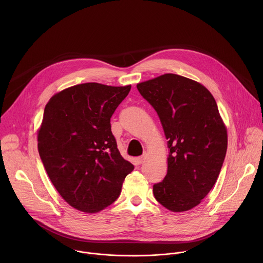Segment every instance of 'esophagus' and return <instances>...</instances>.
I'll return each instance as SVG.
<instances>
[{
  "label": "esophagus",
  "instance_id": "1",
  "mask_svg": "<svg viewBox=\"0 0 263 263\" xmlns=\"http://www.w3.org/2000/svg\"><path fill=\"white\" fill-rule=\"evenodd\" d=\"M146 159H147V154H144L143 156H141V157L138 158V163H139V164H143V163L146 161Z\"/></svg>",
  "mask_w": 263,
  "mask_h": 263
}]
</instances>
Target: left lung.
<instances>
[{"label": "left lung", "mask_w": 263, "mask_h": 263, "mask_svg": "<svg viewBox=\"0 0 263 263\" xmlns=\"http://www.w3.org/2000/svg\"><path fill=\"white\" fill-rule=\"evenodd\" d=\"M137 88L158 113L168 140L167 174L154 184V196L171 212L189 211L215 185L225 160L228 136L217 102L204 86L175 74Z\"/></svg>", "instance_id": "obj_1"}]
</instances>
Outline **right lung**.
<instances>
[{
	"mask_svg": "<svg viewBox=\"0 0 263 263\" xmlns=\"http://www.w3.org/2000/svg\"><path fill=\"white\" fill-rule=\"evenodd\" d=\"M130 88L79 84L45 105L39 156L53 186L78 211L93 214L110 205L135 168L121 157L110 124Z\"/></svg>",
	"mask_w": 263,
	"mask_h": 263,
	"instance_id": "1",
	"label": "right lung"
}]
</instances>
